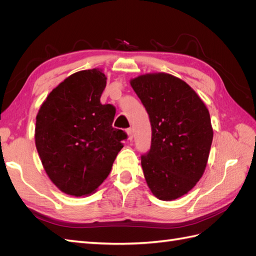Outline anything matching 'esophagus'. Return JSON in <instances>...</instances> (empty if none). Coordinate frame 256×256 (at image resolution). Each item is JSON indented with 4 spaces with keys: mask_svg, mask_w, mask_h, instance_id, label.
<instances>
[{
    "mask_svg": "<svg viewBox=\"0 0 256 256\" xmlns=\"http://www.w3.org/2000/svg\"><path fill=\"white\" fill-rule=\"evenodd\" d=\"M126 132H127V134H128V138L129 140L131 141L134 138V130H132V128H128L127 130H126Z\"/></svg>",
    "mask_w": 256,
    "mask_h": 256,
    "instance_id": "obj_1",
    "label": "esophagus"
}]
</instances>
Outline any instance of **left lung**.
Listing matches in <instances>:
<instances>
[{
	"instance_id": "obj_1",
	"label": "left lung",
	"mask_w": 256,
	"mask_h": 256,
	"mask_svg": "<svg viewBox=\"0 0 256 256\" xmlns=\"http://www.w3.org/2000/svg\"><path fill=\"white\" fill-rule=\"evenodd\" d=\"M148 113L152 146L141 166L152 194L162 200L188 193L204 174L212 143L210 115L184 81L145 74L130 81Z\"/></svg>"
}]
</instances>
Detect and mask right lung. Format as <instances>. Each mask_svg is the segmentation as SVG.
Returning <instances> with one entry per match:
<instances>
[{
    "mask_svg": "<svg viewBox=\"0 0 256 256\" xmlns=\"http://www.w3.org/2000/svg\"><path fill=\"white\" fill-rule=\"evenodd\" d=\"M106 84L100 69L76 72L52 90L36 116L38 154L51 182L66 194L94 193L127 138L112 127L115 108L100 104Z\"/></svg>",
    "mask_w": 256,
    "mask_h": 256,
    "instance_id": "obj_1",
    "label": "right lung"
}]
</instances>
